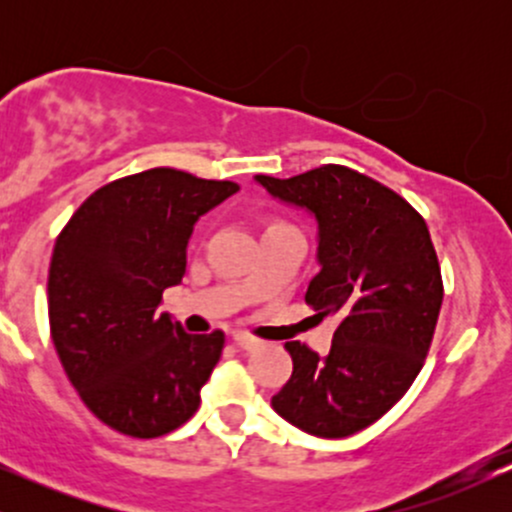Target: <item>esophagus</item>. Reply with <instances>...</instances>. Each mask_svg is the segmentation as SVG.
<instances>
[{
    "instance_id": "obj_1",
    "label": "esophagus",
    "mask_w": 512,
    "mask_h": 512,
    "mask_svg": "<svg viewBox=\"0 0 512 512\" xmlns=\"http://www.w3.org/2000/svg\"><path fill=\"white\" fill-rule=\"evenodd\" d=\"M233 344L240 346V349H243V351H252V349H257V346H260L262 342H260V339L250 337V334L238 332V334H233Z\"/></svg>"
}]
</instances>
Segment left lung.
Returning <instances> with one entry per match:
<instances>
[{
  "label": "left lung",
  "instance_id": "1",
  "mask_svg": "<svg viewBox=\"0 0 512 512\" xmlns=\"http://www.w3.org/2000/svg\"><path fill=\"white\" fill-rule=\"evenodd\" d=\"M255 182L315 219L320 272L305 303L339 317L327 356L286 344L293 373L272 407L310 436L346 438L395 407L424 366L443 303L431 233L397 192L346 166Z\"/></svg>",
  "mask_w": 512,
  "mask_h": 512
}]
</instances>
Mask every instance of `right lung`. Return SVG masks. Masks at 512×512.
Here are the masks:
<instances>
[{"label": "right lung", "mask_w": 512, "mask_h": 512, "mask_svg": "<svg viewBox=\"0 0 512 512\" xmlns=\"http://www.w3.org/2000/svg\"><path fill=\"white\" fill-rule=\"evenodd\" d=\"M238 190L151 168L93 192L57 238L52 342L86 407L125 436L158 438L199 407L223 332L187 334L158 305L182 281L195 223Z\"/></svg>", "instance_id": "1"}]
</instances>
